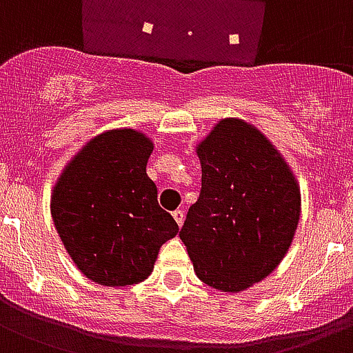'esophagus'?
<instances>
[{"instance_id":"esophagus-1","label":"esophagus","mask_w":353,"mask_h":353,"mask_svg":"<svg viewBox=\"0 0 353 353\" xmlns=\"http://www.w3.org/2000/svg\"><path fill=\"white\" fill-rule=\"evenodd\" d=\"M173 219H174V221H176V224H179V225H182V224H184V219H185L184 211H182V210H176V211H173Z\"/></svg>"}]
</instances>
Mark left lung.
Listing matches in <instances>:
<instances>
[{"label": "left lung", "instance_id": "left-lung-1", "mask_svg": "<svg viewBox=\"0 0 353 353\" xmlns=\"http://www.w3.org/2000/svg\"><path fill=\"white\" fill-rule=\"evenodd\" d=\"M202 191L180 230L196 277L239 293L283 262L301 219V188L270 138L222 118L196 143Z\"/></svg>", "mask_w": 353, "mask_h": 353}]
</instances>
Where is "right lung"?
Here are the masks:
<instances>
[{"mask_svg":"<svg viewBox=\"0 0 353 353\" xmlns=\"http://www.w3.org/2000/svg\"><path fill=\"white\" fill-rule=\"evenodd\" d=\"M153 140L131 128L107 129L65 163L50 194V215L76 268L118 288L151 275L179 224L157 200L145 168Z\"/></svg>","mask_w":353,"mask_h":353,"instance_id":"obj_1","label":"right lung"}]
</instances>
